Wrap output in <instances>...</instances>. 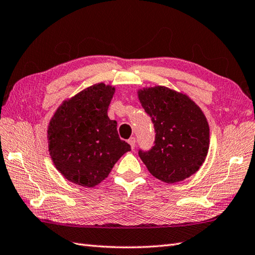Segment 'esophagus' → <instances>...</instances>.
<instances>
[{"instance_id": "1", "label": "esophagus", "mask_w": 255, "mask_h": 255, "mask_svg": "<svg viewBox=\"0 0 255 255\" xmlns=\"http://www.w3.org/2000/svg\"><path fill=\"white\" fill-rule=\"evenodd\" d=\"M128 142L129 145H131V148L134 149L135 148V145H136V139H135V137H131V138L128 140Z\"/></svg>"}]
</instances>
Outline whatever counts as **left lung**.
Here are the masks:
<instances>
[{
  "label": "left lung",
  "instance_id": "obj_1",
  "mask_svg": "<svg viewBox=\"0 0 255 255\" xmlns=\"http://www.w3.org/2000/svg\"><path fill=\"white\" fill-rule=\"evenodd\" d=\"M137 96L156 132L152 148L138 151L148 171L168 184L199 171L209 148L208 122L200 107L166 86L138 89Z\"/></svg>",
  "mask_w": 255,
  "mask_h": 255
}]
</instances>
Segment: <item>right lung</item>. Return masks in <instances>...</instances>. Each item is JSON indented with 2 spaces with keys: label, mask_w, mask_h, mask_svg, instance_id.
<instances>
[{
  "label": "right lung",
  "mask_w": 255,
  "mask_h": 255,
  "mask_svg": "<svg viewBox=\"0 0 255 255\" xmlns=\"http://www.w3.org/2000/svg\"><path fill=\"white\" fill-rule=\"evenodd\" d=\"M115 86L98 83L67 98L48 126L53 165L71 182L93 188L105 180L131 146L120 139L108 108Z\"/></svg>",
  "instance_id": "obj_1"
}]
</instances>
